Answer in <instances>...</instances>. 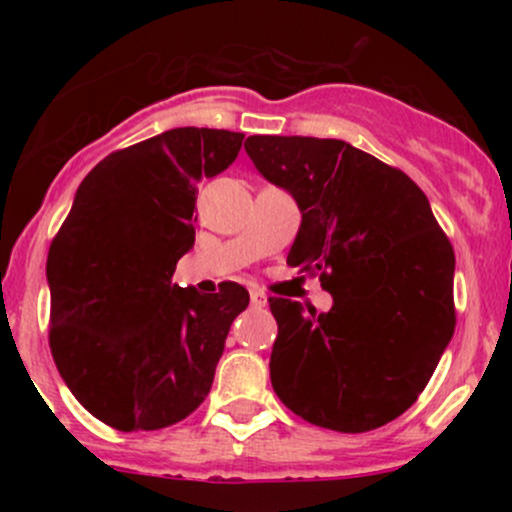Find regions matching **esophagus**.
Masks as SVG:
<instances>
[{
	"label": "esophagus",
	"mask_w": 512,
	"mask_h": 512,
	"mask_svg": "<svg viewBox=\"0 0 512 512\" xmlns=\"http://www.w3.org/2000/svg\"><path fill=\"white\" fill-rule=\"evenodd\" d=\"M250 303H252V308H264V305H267V296H264L262 291L252 289L250 291Z\"/></svg>",
	"instance_id": "34e87169"
}]
</instances>
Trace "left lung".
Here are the masks:
<instances>
[{
  "mask_svg": "<svg viewBox=\"0 0 512 512\" xmlns=\"http://www.w3.org/2000/svg\"><path fill=\"white\" fill-rule=\"evenodd\" d=\"M255 168L301 209L286 262L320 274L330 313L269 298L279 334L269 375L310 424L366 433L424 392L455 332V252L421 187L342 139L245 142Z\"/></svg>",
  "mask_w": 512,
  "mask_h": 512,
  "instance_id": "1",
  "label": "left lung"
}]
</instances>
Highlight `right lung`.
<instances>
[{
  "label": "right lung",
  "instance_id": "1",
  "mask_svg": "<svg viewBox=\"0 0 512 512\" xmlns=\"http://www.w3.org/2000/svg\"><path fill=\"white\" fill-rule=\"evenodd\" d=\"M245 134L178 127L105 156L48 252L50 351L84 409L117 431L190 416L214 383L250 293L173 284L195 245L197 182L236 161Z\"/></svg>",
  "mask_w": 512,
  "mask_h": 512
}]
</instances>
